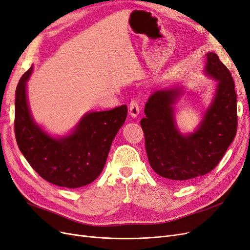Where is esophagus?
I'll return each instance as SVG.
<instances>
[{
  "instance_id": "1",
  "label": "esophagus",
  "mask_w": 250,
  "mask_h": 250,
  "mask_svg": "<svg viewBox=\"0 0 250 250\" xmlns=\"http://www.w3.org/2000/svg\"><path fill=\"white\" fill-rule=\"evenodd\" d=\"M129 113L132 117H136L140 114V103L136 99H132L129 104Z\"/></svg>"
}]
</instances>
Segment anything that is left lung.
I'll use <instances>...</instances> for the list:
<instances>
[{
    "label": "left lung",
    "mask_w": 250,
    "mask_h": 250,
    "mask_svg": "<svg viewBox=\"0 0 250 250\" xmlns=\"http://www.w3.org/2000/svg\"><path fill=\"white\" fill-rule=\"evenodd\" d=\"M206 73L218 81L216 94L197 130L186 136L175 125L173 105L180 90H160L146 103L141 126L151 167L177 184L208 174L215 168L238 127L237 95L229 70L215 53H208Z\"/></svg>",
    "instance_id": "8db88e82"
}]
</instances>
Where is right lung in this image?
<instances>
[{
  "label": "right lung",
  "instance_id": "add662e5",
  "mask_svg": "<svg viewBox=\"0 0 250 250\" xmlns=\"http://www.w3.org/2000/svg\"><path fill=\"white\" fill-rule=\"evenodd\" d=\"M32 67L21 77L15 92V139L21 152L47 182L80 188L102 171L117 132L127 117V105L85 115L69 136L56 140L33 121L25 95Z\"/></svg>",
  "mask_w": 250,
  "mask_h": 250
}]
</instances>
